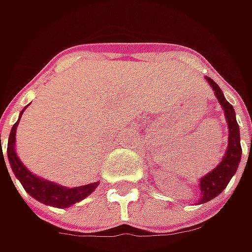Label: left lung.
I'll list each match as a JSON object with an SVG mask.
<instances>
[{"label":"left lung","instance_id":"1","mask_svg":"<svg viewBox=\"0 0 252 252\" xmlns=\"http://www.w3.org/2000/svg\"><path fill=\"white\" fill-rule=\"evenodd\" d=\"M206 81L213 88L215 95L219 99V103L224 111L228 127V144L227 151L223 156L221 161L219 162L218 167H215V169H212L205 177L199 178L200 199L198 200V203H206L224 190L230 179L233 178V175L237 171L238 164L241 160V153H243L241 144H240V127L236 121V112L233 109V105L228 103L227 99L224 98L223 91L212 78L206 77Z\"/></svg>","mask_w":252,"mask_h":252}]
</instances>
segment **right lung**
<instances>
[{"instance_id":"1","label":"right lung","mask_w":252,"mask_h":252,"mask_svg":"<svg viewBox=\"0 0 252 252\" xmlns=\"http://www.w3.org/2000/svg\"><path fill=\"white\" fill-rule=\"evenodd\" d=\"M25 109H26V106L24 108V111ZM24 111L19 113V119L16 121V123L11 129L9 139H8L6 154H8V160H9V165L12 168V172L15 174V177L19 179V182L22 184L25 190L32 198L39 200L40 203L60 209L70 208V206H73L74 203H78L80 200H83L88 195H91L92 192L96 189L99 182H92V184H88V185H81V187H75V188H67V187L60 185V184H56L53 181H47V179L42 178V177H37V175H34L33 172H31L29 169L25 167L24 162L19 160L16 150H15L16 127L19 125V121L22 118ZM2 157H4V154H2Z\"/></svg>"}]
</instances>
